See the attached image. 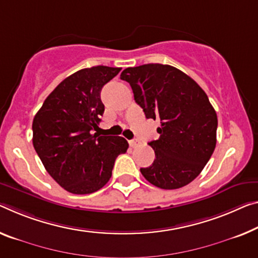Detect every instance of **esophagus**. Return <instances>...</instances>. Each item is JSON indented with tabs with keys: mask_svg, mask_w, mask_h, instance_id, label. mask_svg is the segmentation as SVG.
I'll return each mask as SVG.
<instances>
[{
	"mask_svg": "<svg viewBox=\"0 0 258 258\" xmlns=\"http://www.w3.org/2000/svg\"><path fill=\"white\" fill-rule=\"evenodd\" d=\"M140 144V141L137 140V138H135V140H132V141H129V145L132 146V148H136V146Z\"/></svg>",
	"mask_w": 258,
	"mask_h": 258,
	"instance_id": "34e87169",
	"label": "esophagus"
}]
</instances>
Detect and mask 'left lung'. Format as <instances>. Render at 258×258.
<instances>
[{
    "label": "left lung",
    "instance_id": "8db88e82",
    "mask_svg": "<svg viewBox=\"0 0 258 258\" xmlns=\"http://www.w3.org/2000/svg\"><path fill=\"white\" fill-rule=\"evenodd\" d=\"M122 81L132 86L146 118L159 120V138L149 143L156 159L141 168L161 189L184 187L200 175L217 143L218 118L207 93L181 70L149 63L126 68Z\"/></svg>",
    "mask_w": 258,
    "mask_h": 258
}]
</instances>
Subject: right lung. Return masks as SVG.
Instances as JSON below:
<instances>
[{"label": "right lung", "mask_w": 258, "mask_h": 258, "mask_svg": "<svg viewBox=\"0 0 258 258\" xmlns=\"http://www.w3.org/2000/svg\"><path fill=\"white\" fill-rule=\"evenodd\" d=\"M120 70L106 66L78 70L54 89L33 118L35 152L49 175L71 194L101 189L118 154L128 150L123 137L94 133L105 110L100 91Z\"/></svg>", "instance_id": "1"}]
</instances>
